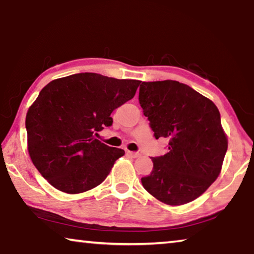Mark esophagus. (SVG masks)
<instances>
[{
    "mask_svg": "<svg viewBox=\"0 0 254 254\" xmlns=\"http://www.w3.org/2000/svg\"><path fill=\"white\" fill-rule=\"evenodd\" d=\"M127 156L132 157V158H137V157H140V153H137V152H133V151H127Z\"/></svg>",
    "mask_w": 254,
    "mask_h": 254,
    "instance_id": "34e87169",
    "label": "esophagus"
}]
</instances>
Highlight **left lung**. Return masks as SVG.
<instances>
[{"mask_svg": "<svg viewBox=\"0 0 254 254\" xmlns=\"http://www.w3.org/2000/svg\"><path fill=\"white\" fill-rule=\"evenodd\" d=\"M139 103L154 137L169 140L168 152L152 157L151 174L141 178L144 189L167 205L192 201L216 180L227 150L218 109L176 80L143 81Z\"/></svg>", "mask_w": 254, "mask_h": 254, "instance_id": "8db88e82", "label": "left lung"}]
</instances>
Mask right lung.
<instances>
[{
  "instance_id": "add662e5",
  "label": "right lung",
  "mask_w": 254,
  "mask_h": 254,
  "mask_svg": "<svg viewBox=\"0 0 254 254\" xmlns=\"http://www.w3.org/2000/svg\"><path fill=\"white\" fill-rule=\"evenodd\" d=\"M140 80L80 72L46 85L29 107L25 127L30 158L60 191L79 194L96 187L124 150L95 135L111 127V113L135 95Z\"/></svg>"
}]
</instances>
